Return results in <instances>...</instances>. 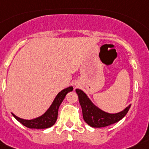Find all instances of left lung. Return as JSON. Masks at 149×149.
I'll use <instances>...</instances> for the list:
<instances>
[{"label": "left lung", "mask_w": 149, "mask_h": 149, "mask_svg": "<svg viewBox=\"0 0 149 149\" xmlns=\"http://www.w3.org/2000/svg\"><path fill=\"white\" fill-rule=\"evenodd\" d=\"M78 100L82 109L83 119L89 126L93 127H103L115 124L120 120L128 112L131 106L118 113H108L102 111L91 102L87 95L80 89H76Z\"/></svg>", "instance_id": "left-lung-1"}]
</instances>
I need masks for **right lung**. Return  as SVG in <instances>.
<instances>
[{
  "instance_id": "add662e5",
  "label": "right lung",
  "mask_w": 149,
  "mask_h": 149,
  "mask_svg": "<svg viewBox=\"0 0 149 149\" xmlns=\"http://www.w3.org/2000/svg\"><path fill=\"white\" fill-rule=\"evenodd\" d=\"M72 90H73V87L71 86V87L67 88L64 90H62L61 93H59L53 103H52L51 107H49V109L42 116H40L38 118L27 120L19 118L18 116H16L15 115H14L13 113H12V115L18 121H19L21 124H23L26 127H29V128L44 129L50 127L56 123L60 105L61 104V102H63L67 93Z\"/></svg>"
}]
</instances>
